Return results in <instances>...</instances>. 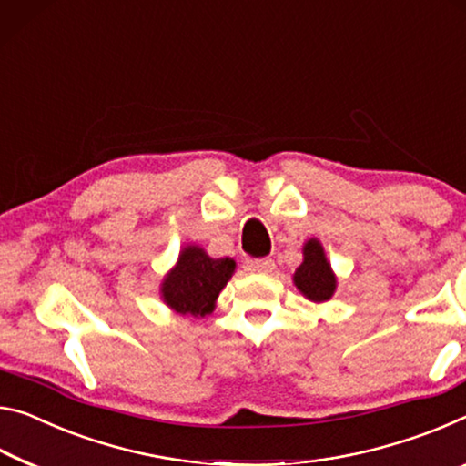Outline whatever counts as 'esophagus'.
Here are the masks:
<instances>
[{
  "label": "esophagus",
  "instance_id": "obj_1",
  "mask_svg": "<svg viewBox=\"0 0 466 466\" xmlns=\"http://www.w3.org/2000/svg\"><path fill=\"white\" fill-rule=\"evenodd\" d=\"M249 266H251V270L268 274V272L274 270V260H272V258H258V260H251Z\"/></svg>",
  "mask_w": 466,
  "mask_h": 466
}]
</instances>
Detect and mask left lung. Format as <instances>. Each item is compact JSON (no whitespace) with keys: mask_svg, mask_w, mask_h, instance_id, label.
I'll return each instance as SVG.
<instances>
[{"mask_svg":"<svg viewBox=\"0 0 466 466\" xmlns=\"http://www.w3.org/2000/svg\"><path fill=\"white\" fill-rule=\"evenodd\" d=\"M295 285L311 301H328L337 289V279L326 262L324 249L316 239L305 243L303 264L295 272Z\"/></svg>","mask_w":466,"mask_h":466,"instance_id":"obj_1","label":"left lung"}]
</instances>
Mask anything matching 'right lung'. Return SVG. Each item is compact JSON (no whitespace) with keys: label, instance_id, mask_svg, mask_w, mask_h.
Here are the masks:
<instances>
[{"label":"right lung","instance_id":"obj_1","mask_svg":"<svg viewBox=\"0 0 466 466\" xmlns=\"http://www.w3.org/2000/svg\"><path fill=\"white\" fill-rule=\"evenodd\" d=\"M233 270L235 262L228 258L212 260L200 248L183 249L177 266L163 283L165 301L181 316L210 314Z\"/></svg>","mask_w":466,"mask_h":466}]
</instances>
